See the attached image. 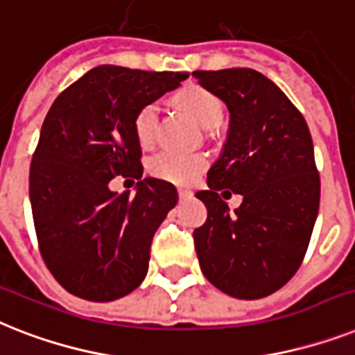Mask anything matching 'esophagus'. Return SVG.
Listing matches in <instances>:
<instances>
[{
    "mask_svg": "<svg viewBox=\"0 0 355 355\" xmlns=\"http://www.w3.org/2000/svg\"><path fill=\"white\" fill-rule=\"evenodd\" d=\"M178 197H180V198H191L193 191H189V189H178Z\"/></svg>",
    "mask_w": 355,
    "mask_h": 355,
    "instance_id": "esophagus-1",
    "label": "esophagus"
}]
</instances>
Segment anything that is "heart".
Returning <instances> with one entry per match:
<instances>
[{
	"label": "heart",
	"mask_w": 355,
	"mask_h": 355,
	"mask_svg": "<svg viewBox=\"0 0 355 355\" xmlns=\"http://www.w3.org/2000/svg\"><path fill=\"white\" fill-rule=\"evenodd\" d=\"M177 103L187 111L204 129H217L224 120L223 102L211 91L200 87L197 83L186 85L175 96ZM160 118V107L157 102L144 103L135 114V135L137 140L148 148L155 142ZM206 168V158L202 155H182V153L164 151L158 153L149 162V173L153 177L171 184H189Z\"/></svg>",
	"instance_id": "b5f03b06"
}]
</instances>
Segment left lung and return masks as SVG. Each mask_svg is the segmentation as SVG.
<instances>
[{
	"instance_id": "1",
	"label": "left lung",
	"mask_w": 355,
	"mask_h": 355,
	"mask_svg": "<svg viewBox=\"0 0 355 355\" xmlns=\"http://www.w3.org/2000/svg\"><path fill=\"white\" fill-rule=\"evenodd\" d=\"M193 76L230 111L223 155L207 171L209 189L197 193L207 209L193 232L200 270L232 297H266L299 270L318 218L321 180L310 129L286 94L253 69ZM220 189L243 195L233 214Z\"/></svg>"
}]
</instances>
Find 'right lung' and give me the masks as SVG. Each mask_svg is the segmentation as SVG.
Returning <instances> with one entry per match:
<instances>
[{
    "mask_svg": "<svg viewBox=\"0 0 355 355\" xmlns=\"http://www.w3.org/2000/svg\"><path fill=\"white\" fill-rule=\"evenodd\" d=\"M187 78L100 65L69 85L49 109L31 162L28 195L43 262L76 297L107 302L148 273L153 235L178 200L173 184L142 178L135 114ZM137 178L116 196L112 178Z\"/></svg>",
    "mask_w": 355,
    "mask_h": 355,
    "instance_id": "right-lung-1",
    "label": "right lung"
}]
</instances>
